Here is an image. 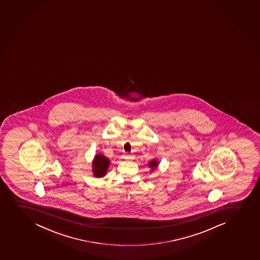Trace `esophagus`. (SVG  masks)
I'll list each match as a JSON object with an SVG mask.
<instances>
[{"instance_id":"obj_1","label":"esophagus","mask_w":260,"mask_h":260,"mask_svg":"<svg viewBox=\"0 0 260 260\" xmlns=\"http://www.w3.org/2000/svg\"><path fill=\"white\" fill-rule=\"evenodd\" d=\"M123 157H124L125 158H131V155H129L128 153H124V154H123Z\"/></svg>"}]
</instances>
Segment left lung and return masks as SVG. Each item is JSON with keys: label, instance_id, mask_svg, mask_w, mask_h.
<instances>
[{"label": "left lung", "instance_id": "left-lung-1", "mask_svg": "<svg viewBox=\"0 0 260 260\" xmlns=\"http://www.w3.org/2000/svg\"><path fill=\"white\" fill-rule=\"evenodd\" d=\"M158 164H159V162L157 160V158H153L148 163V167L151 169L152 172H153V171H155L156 169L158 168Z\"/></svg>", "mask_w": 260, "mask_h": 260}]
</instances>
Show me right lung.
<instances>
[{
    "instance_id": "obj_1",
    "label": "right lung",
    "mask_w": 260,
    "mask_h": 260,
    "mask_svg": "<svg viewBox=\"0 0 260 260\" xmlns=\"http://www.w3.org/2000/svg\"><path fill=\"white\" fill-rule=\"evenodd\" d=\"M110 166L109 158L102 153H97L92 161V172L94 177L102 178L107 175Z\"/></svg>"
}]
</instances>
